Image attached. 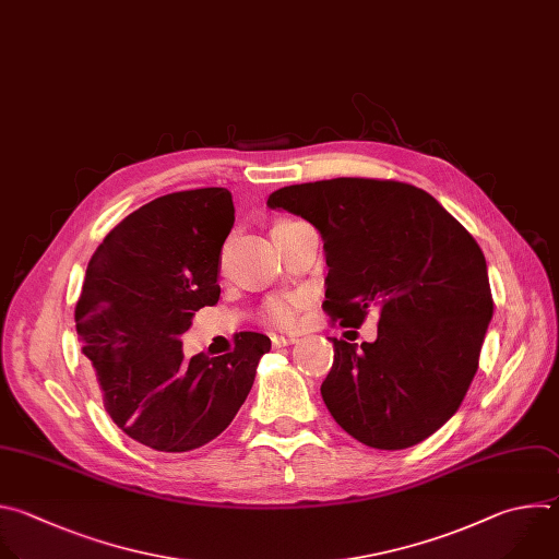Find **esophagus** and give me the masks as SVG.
Masks as SVG:
<instances>
[{"label":"esophagus","mask_w":559,"mask_h":559,"mask_svg":"<svg viewBox=\"0 0 559 559\" xmlns=\"http://www.w3.org/2000/svg\"><path fill=\"white\" fill-rule=\"evenodd\" d=\"M271 342H273V346H275V348H284V346L295 344L297 340H295V337H288V334H273Z\"/></svg>","instance_id":"obj_1"}]
</instances>
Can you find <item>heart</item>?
I'll use <instances>...</instances> for the list:
<instances>
[{"instance_id": "obj_1", "label": "heart", "mask_w": 559, "mask_h": 559, "mask_svg": "<svg viewBox=\"0 0 559 559\" xmlns=\"http://www.w3.org/2000/svg\"><path fill=\"white\" fill-rule=\"evenodd\" d=\"M286 222H288V219L277 222L275 227H282V225H286ZM275 227H273V229H275ZM304 304H306V301H304L301 295H277V297L269 299V304H266V319H269L271 323L280 325V328H290V325L297 323Z\"/></svg>"}]
</instances>
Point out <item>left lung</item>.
<instances>
[{"label": "left lung", "mask_w": 559, "mask_h": 559, "mask_svg": "<svg viewBox=\"0 0 559 559\" xmlns=\"http://www.w3.org/2000/svg\"><path fill=\"white\" fill-rule=\"evenodd\" d=\"M266 204L321 234L332 321L359 328L379 312L377 342L330 340L321 396L332 418L374 450L431 436L459 412L493 314L478 242L436 198L399 180L290 185Z\"/></svg>", "instance_id": "obj_1"}]
</instances>
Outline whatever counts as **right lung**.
Returning <instances> with one entry per match:
<instances>
[{"mask_svg": "<svg viewBox=\"0 0 559 559\" xmlns=\"http://www.w3.org/2000/svg\"><path fill=\"white\" fill-rule=\"evenodd\" d=\"M225 187L160 195L94 251L74 321L107 414L156 452H189L229 427L271 340L236 334L219 357L185 359L180 334L219 299V253L234 227Z\"/></svg>", "mask_w": 559, "mask_h": 559, "instance_id": "1", "label": "right lung"}]
</instances>
